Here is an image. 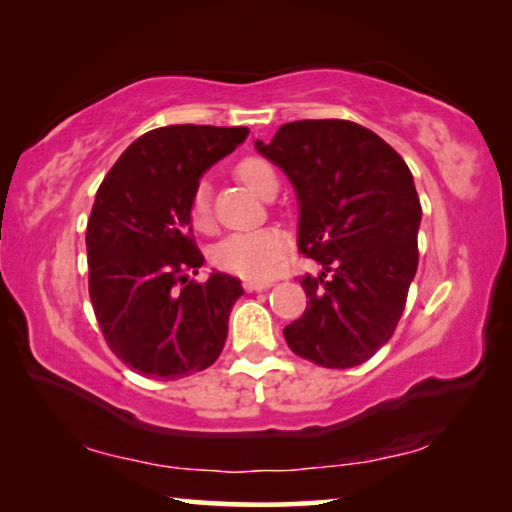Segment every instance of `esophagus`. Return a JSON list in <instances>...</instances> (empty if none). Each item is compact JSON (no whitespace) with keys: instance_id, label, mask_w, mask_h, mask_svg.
Segmentation results:
<instances>
[{"instance_id":"obj_1","label":"esophagus","mask_w":512,"mask_h":512,"mask_svg":"<svg viewBox=\"0 0 512 512\" xmlns=\"http://www.w3.org/2000/svg\"><path fill=\"white\" fill-rule=\"evenodd\" d=\"M268 287H273V280H244V289L248 293L253 291H264Z\"/></svg>"}]
</instances>
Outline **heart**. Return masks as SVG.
<instances>
[{"label": "heart", "instance_id": "b5f03b06", "mask_svg": "<svg viewBox=\"0 0 512 512\" xmlns=\"http://www.w3.org/2000/svg\"><path fill=\"white\" fill-rule=\"evenodd\" d=\"M237 176L253 189L255 194L266 196L268 189L277 185V176L271 164L262 158H244L237 164ZM189 219L196 230L212 228V207H210V187L198 183L192 201H189ZM287 250V235L280 228L264 225V228L239 230L221 239L214 248V262L223 271H230L241 277H268Z\"/></svg>", "mask_w": 512, "mask_h": 512}]
</instances>
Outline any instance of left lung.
Wrapping results in <instances>:
<instances>
[{"mask_svg":"<svg viewBox=\"0 0 512 512\" xmlns=\"http://www.w3.org/2000/svg\"><path fill=\"white\" fill-rule=\"evenodd\" d=\"M255 149L291 180L298 248L320 266L300 280L309 302L284 339L316 366H359L393 336L418 271L411 171L377 133L345 119L291 121Z\"/></svg>","mask_w":512,"mask_h":512,"instance_id":"1","label":"left lung"}]
</instances>
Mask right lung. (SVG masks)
Returning a JSON list of instances; mask_svg holds the SVG:
<instances>
[{
  "label": "right lung",
  "mask_w": 512,
  "mask_h": 512,
  "mask_svg": "<svg viewBox=\"0 0 512 512\" xmlns=\"http://www.w3.org/2000/svg\"><path fill=\"white\" fill-rule=\"evenodd\" d=\"M246 126L178 124L144 133L108 171L85 232L90 300L117 359L149 379H180L219 359L237 277L189 280L196 248L189 201L203 173L248 137Z\"/></svg>",
  "instance_id": "right-lung-1"
}]
</instances>
